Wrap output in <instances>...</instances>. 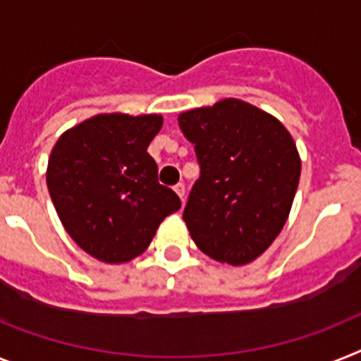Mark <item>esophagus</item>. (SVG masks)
I'll return each mask as SVG.
<instances>
[{"instance_id": "esophagus-1", "label": "esophagus", "mask_w": 361, "mask_h": 361, "mask_svg": "<svg viewBox=\"0 0 361 361\" xmlns=\"http://www.w3.org/2000/svg\"><path fill=\"white\" fill-rule=\"evenodd\" d=\"M174 190H176V195L181 198V202H185V185H183V183H176Z\"/></svg>"}]
</instances>
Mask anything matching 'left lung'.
I'll return each instance as SVG.
<instances>
[{
	"instance_id": "8db88e82",
	"label": "left lung",
	"mask_w": 361,
	"mask_h": 361,
	"mask_svg": "<svg viewBox=\"0 0 361 361\" xmlns=\"http://www.w3.org/2000/svg\"><path fill=\"white\" fill-rule=\"evenodd\" d=\"M178 123L200 165L183 209L190 237L218 262L247 264L277 238L292 209L301 176L292 135L237 99L185 111Z\"/></svg>"
}]
</instances>
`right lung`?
<instances>
[{"label": "right lung", "instance_id": "1", "mask_svg": "<svg viewBox=\"0 0 361 361\" xmlns=\"http://www.w3.org/2000/svg\"><path fill=\"white\" fill-rule=\"evenodd\" d=\"M161 115L104 114L68 130L47 163V189L69 237L110 264L128 262L152 242L156 229L181 207L157 181L147 152Z\"/></svg>", "mask_w": 361, "mask_h": 361}]
</instances>
